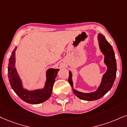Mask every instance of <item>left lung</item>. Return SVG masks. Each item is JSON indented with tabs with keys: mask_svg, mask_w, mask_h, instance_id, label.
<instances>
[{
	"mask_svg": "<svg viewBox=\"0 0 127 127\" xmlns=\"http://www.w3.org/2000/svg\"><path fill=\"white\" fill-rule=\"evenodd\" d=\"M98 39L99 40V45L101 51L105 55L104 62L108 68L107 72L103 75L101 84L98 90L96 91L89 94L82 93L74 90L73 88L72 73L70 71L69 72V76L68 78V82L72 88L73 92L78 98L85 101H94L102 97L111 90L116 77L117 63L112 47L106 40L104 36L102 34H98Z\"/></svg>",
	"mask_w": 127,
	"mask_h": 127,
	"instance_id": "8db88e82",
	"label": "left lung"
}]
</instances>
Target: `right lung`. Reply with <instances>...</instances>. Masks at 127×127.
Masks as SVG:
<instances>
[{
  "label": "right lung",
  "instance_id": "obj_1",
  "mask_svg": "<svg viewBox=\"0 0 127 127\" xmlns=\"http://www.w3.org/2000/svg\"><path fill=\"white\" fill-rule=\"evenodd\" d=\"M16 47L9 58L8 64V78L9 82L14 91L23 101L31 104H38L43 102L51 96L52 88L57 75L58 69H49L46 71V81L45 88L42 90L29 91L22 87L21 80L15 68Z\"/></svg>",
  "mask_w": 127,
  "mask_h": 127
}]
</instances>
